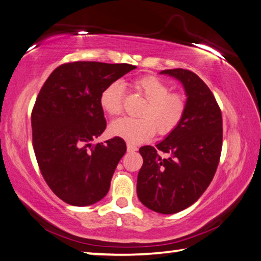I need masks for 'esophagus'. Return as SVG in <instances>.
I'll use <instances>...</instances> for the list:
<instances>
[{
  "mask_svg": "<svg viewBox=\"0 0 261 261\" xmlns=\"http://www.w3.org/2000/svg\"><path fill=\"white\" fill-rule=\"evenodd\" d=\"M136 150H138V147L134 146V144H132V143H127V151L134 152Z\"/></svg>",
  "mask_w": 261,
  "mask_h": 261,
  "instance_id": "1",
  "label": "esophagus"
}]
</instances>
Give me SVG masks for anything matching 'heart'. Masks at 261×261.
<instances>
[{"mask_svg": "<svg viewBox=\"0 0 261 261\" xmlns=\"http://www.w3.org/2000/svg\"><path fill=\"white\" fill-rule=\"evenodd\" d=\"M133 87L146 104L139 111L140 118H123L111 123L110 133L120 136L133 144L142 143L157 133L169 135L180 125L187 110V100L155 76H142L134 80ZM125 88L119 81L109 84L100 93L101 109L110 117H119L123 111Z\"/></svg>", "mask_w": 261, "mask_h": 261, "instance_id": "b5f03b06", "label": "heart"}]
</instances>
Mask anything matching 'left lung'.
<instances>
[{
  "label": "left lung",
  "mask_w": 261,
  "mask_h": 261,
  "mask_svg": "<svg viewBox=\"0 0 261 261\" xmlns=\"http://www.w3.org/2000/svg\"><path fill=\"white\" fill-rule=\"evenodd\" d=\"M161 74L184 84L187 110L180 125L165 140L156 147L140 148L143 165L136 191L149 209L174 214L193 204L214 178L223 139L222 112L211 89L193 71L177 68Z\"/></svg>",
  "instance_id": "left-lung-1"
}]
</instances>
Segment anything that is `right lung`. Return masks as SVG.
Here are the masks:
<instances>
[{
    "label": "right lung",
    "instance_id": "right-lung-1",
    "mask_svg": "<svg viewBox=\"0 0 261 261\" xmlns=\"http://www.w3.org/2000/svg\"><path fill=\"white\" fill-rule=\"evenodd\" d=\"M135 68L67 62L54 69L38 93L31 113L33 150L46 184L66 203L89 206L108 194L127 148L119 136L91 144L106 128L99 98L109 84Z\"/></svg>",
    "mask_w": 261,
    "mask_h": 261
}]
</instances>
